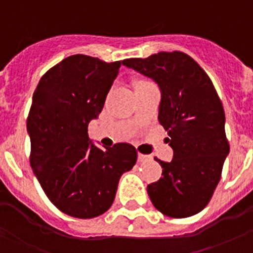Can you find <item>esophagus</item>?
Listing matches in <instances>:
<instances>
[{
  "mask_svg": "<svg viewBox=\"0 0 253 253\" xmlns=\"http://www.w3.org/2000/svg\"><path fill=\"white\" fill-rule=\"evenodd\" d=\"M150 159V155H145V154H142V153H138V162H147V160Z\"/></svg>",
  "mask_w": 253,
  "mask_h": 253,
  "instance_id": "34e87169",
  "label": "esophagus"
}]
</instances>
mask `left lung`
<instances>
[{
    "label": "left lung",
    "instance_id": "left-lung-1",
    "mask_svg": "<svg viewBox=\"0 0 253 253\" xmlns=\"http://www.w3.org/2000/svg\"><path fill=\"white\" fill-rule=\"evenodd\" d=\"M122 65L152 78L159 85L160 125L174 150L163 176L147 191L155 208L170 218H187L208 205L229 154L225 114L211 78L185 52L154 53L127 58Z\"/></svg>",
    "mask_w": 253,
    "mask_h": 253
}]
</instances>
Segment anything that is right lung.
<instances>
[{
	"label": "right lung",
	"instance_id": "obj_1",
	"mask_svg": "<svg viewBox=\"0 0 253 253\" xmlns=\"http://www.w3.org/2000/svg\"><path fill=\"white\" fill-rule=\"evenodd\" d=\"M120 67L121 61L72 55L42 76L33 95L27 120L30 165L51 203L75 218L105 213L120 177L137 162L132 144L100 149L88 136Z\"/></svg>",
	"mask_w": 253,
	"mask_h": 253
}]
</instances>
